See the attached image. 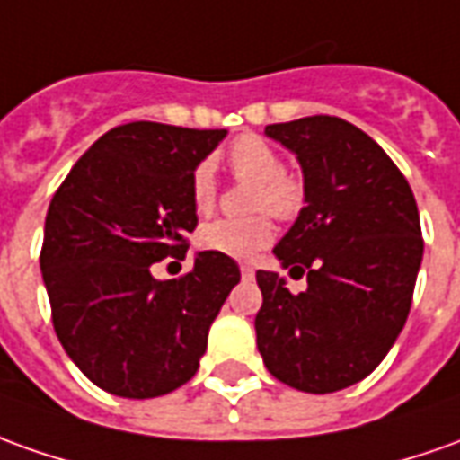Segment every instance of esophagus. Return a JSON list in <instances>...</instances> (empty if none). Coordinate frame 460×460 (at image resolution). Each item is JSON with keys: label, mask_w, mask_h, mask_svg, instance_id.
Listing matches in <instances>:
<instances>
[{"label": "esophagus", "mask_w": 460, "mask_h": 460, "mask_svg": "<svg viewBox=\"0 0 460 460\" xmlns=\"http://www.w3.org/2000/svg\"><path fill=\"white\" fill-rule=\"evenodd\" d=\"M240 272H243V278H252V275H255V268H252V265H240Z\"/></svg>", "instance_id": "34e87169"}]
</instances>
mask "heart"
Listing matches in <instances>:
<instances>
[{
    "mask_svg": "<svg viewBox=\"0 0 460 460\" xmlns=\"http://www.w3.org/2000/svg\"><path fill=\"white\" fill-rule=\"evenodd\" d=\"M227 164L240 180H252L250 205L252 210H268L280 220L296 217L305 190L300 177L283 170L280 152L258 135H243L237 137L227 150ZM190 199L192 210L198 215H208L217 202V182L210 163H199L190 175ZM270 217L261 212L252 217H220L210 220L198 230V245L208 252L233 258V261H248L255 252L268 248L272 243Z\"/></svg>",
    "mask_w": 460,
    "mask_h": 460,
    "instance_id": "1",
    "label": "heart"
}]
</instances>
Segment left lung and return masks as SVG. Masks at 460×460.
<instances>
[{
    "mask_svg": "<svg viewBox=\"0 0 460 460\" xmlns=\"http://www.w3.org/2000/svg\"><path fill=\"white\" fill-rule=\"evenodd\" d=\"M265 135L303 167L305 208L272 252L308 288L293 296L278 272L258 270V350L285 385L332 394L370 376L403 331L423 261L416 198L381 145L341 117Z\"/></svg>",
    "mask_w": 460,
    "mask_h": 460,
    "instance_id": "8db88e82",
    "label": "left lung"
}]
</instances>
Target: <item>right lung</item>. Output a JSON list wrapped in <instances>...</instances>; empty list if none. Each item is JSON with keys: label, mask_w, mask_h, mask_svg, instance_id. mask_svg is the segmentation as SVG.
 Instances as JSON below:
<instances>
[{"label": "right lung", "mask_w": 460, "mask_h": 460, "mask_svg": "<svg viewBox=\"0 0 460 460\" xmlns=\"http://www.w3.org/2000/svg\"><path fill=\"white\" fill-rule=\"evenodd\" d=\"M225 135L119 125L79 157L49 202L40 268L55 332L107 394L157 398L185 385L240 283L237 262L208 250L177 280L150 270L170 255L185 258L198 225L190 175Z\"/></svg>", "instance_id": "obj_1"}]
</instances>
